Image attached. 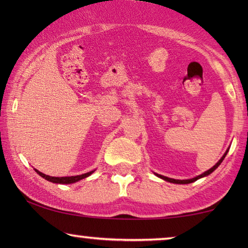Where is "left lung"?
Segmentation results:
<instances>
[{
    "instance_id": "left-lung-1",
    "label": "left lung",
    "mask_w": 248,
    "mask_h": 248,
    "mask_svg": "<svg viewBox=\"0 0 248 248\" xmlns=\"http://www.w3.org/2000/svg\"><path fill=\"white\" fill-rule=\"evenodd\" d=\"M228 152H229V149L225 151V153L223 154V156H222V157L219 159V162H217L215 166L211 167V169L208 170H205L204 173H202L201 175L196 176V177H194V178H190V179H174V178L166 177V176L159 175V174H157V173H154V175H156L157 177H159V178H162V179L166 180V182H169V183H173V184H182V185H184V184H190V183H194V182H196V180H198V179L202 178V177H205V176H208V175L211 174L212 171H215V170L217 169V167H219V165L221 164L222 161H223L224 157L226 156V154H228Z\"/></svg>"
}]
</instances>
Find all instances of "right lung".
<instances>
[{"instance_id":"right-lung-1","label":"right lung","mask_w":248,"mask_h":248,"mask_svg":"<svg viewBox=\"0 0 248 248\" xmlns=\"http://www.w3.org/2000/svg\"><path fill=\"white\" fill-rule=\"evenodd\" d=\"M36 170L37 174L41 176V177L49 180V182L54 183V184H73V183H77V182H78V180L89 177L90 175H92L95 171V170H94L92 171H89V173H85V174H82V175H77V176H70V177H53V176H49V175H46L44 173H41V171H39L38 170Z\"/></svg>"}]
</instances>
